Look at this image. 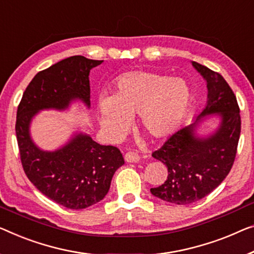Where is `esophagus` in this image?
<instances>
[{"instance_id":"obj_1","label":"esophagus","mask_w":254,"mask_h":254,"mask_svg":"<svg viewBox=\"0 0 254 254\" xmlns=\"http://www.w3.org/2000/svg\"><path fill=\"white\" fill-rule=\"evenodd\" d=\"M124 160L128 162V163H135V162H138L140 160V156L137 153H134V151H127V153L124 155Z\"/></svg>"}]
</instances>
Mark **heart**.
Instances as JSON below:
<instances>
[{"mask_svg":"<svg viewBox=\"0 0 254 254\" xmlns=\"http://www.w3.org/2000/svg\"><path fill=\"white\" fill-rule=\"evenodd\" d=\"M190 90L181 78L154 71L134 70L117 77L111 97L98 100L100 126L117 141L126 134L131 117L137 115L140 130L160 139L171 134L186 114Z\"/></svg>","mask_w":254,"mask_h":254,"instance_id":"b5f03b06","label":"heart"}]
</instances>
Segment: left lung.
I'll return each mask as SVG.
<instances>
[{"label":"left lung","mask_w":254,"mask_h":254,"mask_svg":"<svg viewBox=\"0 0 254 254\" xmlns=\"http://www.w3.org/2000/svg\"><path fill=\"white\" fill-rule=\"evenodd\" d=\"M207 83V103L195 123L170 135L153 157L168 168V179L150 192L164 202L186 205L205 197L228 176L235 161L241 134V115L234 91L217 71L192 62ZM218 112L221 127L206 139L196 138L200 117Z\"/></svg>","instance_id":"8db88e82"}]
</instances>
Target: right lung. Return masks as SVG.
I'll return each mask as SVG.
<instances>
[{"label": "right lung", "instance_id": "add662e5", "mask_svg": "<svg viewBox=\"0 0 254 254\" xmlns=\"http://www.w3.org/2000/svg\"><path fill=\"white\" fill-rule=\"evenodd\" d=\"M101 63L73 56L39 71L17 109L16 135L25 175L43 195L71 210L85 209L105 197L115 171L124 164L122 153L83 134L54 153L42 151L29 138V122L40 109H64L76 98L89 106L90 70Z\"/></svg>", "mask_w": 254, "mask_h": 254}]
</instances>
